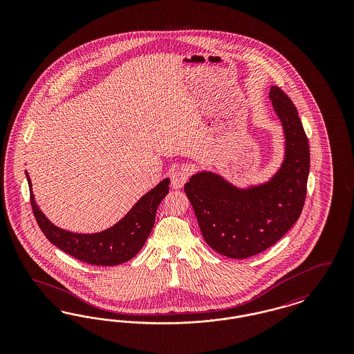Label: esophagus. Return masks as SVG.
Wrapping results in <instances>:
<instances>
[{"label":"esophagus","mask_w":354,"mask_h":354,"mask_svg":"<svg viewBox=\"0 0 354 354\" xmlns=\"http://www.w3.org/2000/svg\"><path fill=\"white\" fill-rule=\"evenodd\" d=\"M185 182H187V174H185V171L176 169V171H174L171 174V187L174 189L182 188L185 185Z\"/></svg>","instance_id":"1"}]
</instances>
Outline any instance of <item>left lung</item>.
<instances>
[{"instance_id":"1","label":"left lung","mask_w":354,"mask_h":354,"mask_svg":"<svg viewBox=\"0 0 354 354\" xmlns=\"http://www.w3.org/2000/svg\"><path fill=\"white\" fill-rule=\"evenodd\" d=\"M270 101L283 127L284 156L268 180L239 187L203 169L185 185L205 243L231 259L266 251L303 211L310 165L308 138L295 104L280 87L270 86Z\"/></svg>"}]
</instances>
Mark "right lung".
<instances>
[{
    "label": "right lung",
    "instance_id": "1",
    "mask_svg": "<svg viewBox=\"0 0 354 354\" xmlns=\"http://www.w3.org/2000/svg\"><path fill=\"white\" fill-rule=\"evenodd\" d=\"M25 174L30 189L34 216L44 235L64 252L91 266L113 267L133 259L150 235L158 205L169 189V179L166 178L146 192L113 227L95 234H77L57 227L45 216L34 199L28 171Z\"/></svg>",
    "mask_w": 354,
    "mask_h": 354
}]
</instances>
